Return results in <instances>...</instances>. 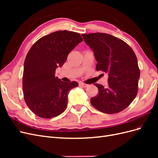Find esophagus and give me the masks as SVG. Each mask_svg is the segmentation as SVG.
I'll use <instances>...</instances> for the list:
<instances>
[{
  "label": "esophagus",
  "instance_id": "esophagus-1",
  "mask_svg": "<svg viewBox=\"0 0 158 158\" xmlns=\"http://www.w3.org/2000/svg\"><path fill=\"white\" fill-rule=\"evenodd\" d=\"M79 85H80V86L83 87V88H87L88 86V84H85L84 83H79Z\"/></svg>",
  "mask_w": 158,
  "mask_h": 158
}]
</instances>
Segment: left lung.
<instances>
[{
	"label": "left lung",
	"mask_w": 158,
	"mask_h": 158,
	"mask_svg": "<svg viewBox=\"0 0 158 158\" xmlns=\"http://www.w3.org/2000/svg\"><path fill=\"white\" fill-rule=\"evenodd\" d=\"M94 51L96 70L108 74V87L95 84L99 90L90 99L99 111L114 114L122 111L136 98L140 70L135 52L126 43L107 33L82 35Z\"/></svg>",
	"instance_id": "8db88e82"
}]
</instances>
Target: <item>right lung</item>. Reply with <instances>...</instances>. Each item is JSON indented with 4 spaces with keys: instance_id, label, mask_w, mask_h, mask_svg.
Instances as JSON below:
<instances>
[{
    "instance_id": "add662e5",
    "label": "right lung",
    "mask_w": 158,
    "mask_h": 158,
    "mask_svg": "<svg viewBox=\"0 0 158 158\" xmlns=\"http://www.w3.org/2000/svg\"><path fill=\"white\" fill-rule=\"evenodd\" d=\"M83 41L78 33L57 31L38 40L31 47L23 64V92L28 107L38 117L51 118L66 108L68 94L78 86L55 76L69 52Z\"/></svg>"
}]
</instances>
